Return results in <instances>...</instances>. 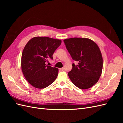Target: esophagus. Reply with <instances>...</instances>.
I'll return each mask as SVG.
<instances>
[{
	"mask_svg": "<svg viewBox=\"0 0 123 123\" xmlns=\"http://www.w3.org/2000/svg\"><path fill=\"white\" fill-rule=\"evenodd\" d=\"M59 70H60L61 71H63V70H64V68L62 67V68H59Z\"/></svg>",
	"mask_w": 123,
	"mask_h": 123,
	"instance_id": "1",
	"label": "esophagus"
}]
</instances>
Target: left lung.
I'll return each mask as SVG.
<instances>
[{"instance_id":"obj_1","label":"left lung","mask_w":123,"mask_h":123,"mask_svg":"<svg viewBox=\"0 0 123 123\" xmlns=\"http://www.w3.org/2000/svg\"><path fill=\"white\" fill-rule=\"evenodd\" d=\"M64 42L67 49L78 65L72 64L68 76L80 89L91 88L98 82L103 70V57L98 46L87 38H70Z\"/></svg>"}]
</instances>
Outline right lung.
I'll return each mask as SVG.
<instances>
[{"instance_id": "add662e5", "label": "right lung", "mask_w": 123, "mask_h": 123, "mask_svg": "<svg viewBox=\"0 0 123 123\" xmlns=\"http://www.w3.org/2000/svg\"><path fill=\"white\" fill-rule=\"evenodd\" d=\"M62 40L48 37H35L26 44L22 53L21 70L28 83L38 89L52 84L57 77L58 69L46 65L53 59L56 49Z\"/></svg>"}]
</instances>
